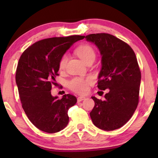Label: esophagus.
<instances>
[{
	"mask_svg": "<svg viewBox=\"0 0 158 158\" xmlns=\"http://www.w3.org/2000/svg\"><path fill=\"white\" fill-rule=\"evenodd\" d=\"M85 99V97H83V96H80V97H78V98H77V102H81L83 100H84Z\"/></svg>",
	"mask_w": 158,
	"mask_h": 158,
	"instance_id": "esophagus-1",
	"label": "esophagus"
}]
</instances>
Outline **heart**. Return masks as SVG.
Returning a JSON list of instances; mask_svg holds the SVG:
<instances>
[{"label": "heart", "instance_id": "b5f03b06", "mask_svg": "<svg viewBox=\"0 0 158 158\" xmlns=\"http://www.w3.org/2000/svg\"><path fill=\"white\" fill-rule=\"evenodd\" d=\"M75 52L79 58H81L85 63L93 61L95 58V51L93 47L88 44H81L77 48ZM68 56L63 55L58 61V69L63 71L65 68ZM93 81L92 77L82 78V77H74L68 82L69 89L78 94H84L89 90V85Z\"/></svg>", "mask_w": 158, "mask_h": 158}]
</instances>
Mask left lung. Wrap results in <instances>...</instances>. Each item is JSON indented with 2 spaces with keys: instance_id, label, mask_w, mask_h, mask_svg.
Listing matches in <instances>:
<instances>
[{
  "instance_id": "8db88e82",
  "label": "left lung",
  "mask_w": 158,
  "mask_h": 158,
  "mask_svg": "<svg viewBox=\"0 0 158 158\" xmlns=\"http://www.w3.org/2000/svg\"><path fill=\"white\" fill-rule=\"evenodd\" d=\"M85 38L98 47L102 55L98 89H109L104 101L91 97L95 106L90 118L101 130L118 129L131 118L139 103L141 71L137 57L129 44L112 35L94 33Z\"/></svg>"
}]
</instances>
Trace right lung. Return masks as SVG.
<instances>
[{
    "label": "right lung",
    "mask_w": 158,
    "mask_h": 158,
    "mask_svg": "<svg viewBox=\"0 0 158 158\" xmlns=\"http://www.w3.org/2000/svg\"><path fill=\"white\" fill-rule=\"evenodd\" d=\"M84 37L75 35L42 40L20 56L15 78L21 106L30 121L43 132H60L68 124V111L77 103V98L65 94L58 99L53 97L51 90L59 75L60 57L72 44Z\"/></svg>",
    "instance_id": "add662e5"
}]
</instances>
